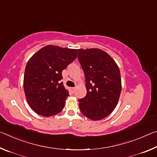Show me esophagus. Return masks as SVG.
Segmentation results:
<instances>
[{
	"instance_id": "esophagus-1",
	"label": "esophagus",
	"mask_w": 157,
	"mask_h": 157,
	"mask_svg": "<svg viewBox=\"0 0 157 157\" xmlns=\"http://www.w3.org/2000/svg\"><path fill=\"white\" fill-rule=\"evenodd\" d=\"M69 91L71 93V94H74L75 92V88H73V87H71L69 88Z\"/></svg>"
}]
</instances>
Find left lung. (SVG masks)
Masks as SVG:
<instances>
[{"label": "left lung", "mask_w": 157, "mask_h": 157, "mask_svg": "<svg viewBox=\"0 0 157 157\" xmlns=\"http://www.w3.org/2000/svg\"><path fill=\"white\" fill-rule=\"evenodd\" d=\"M78 61L85 75L86 95L78 100L81 112L93 121L105 118L118 104L121 92L118 65L98 48L79 49Z\"/></svg>", "instance_id": "left-lung-1"}]
</instances>
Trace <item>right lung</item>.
I'll list each match as a JSON object with an SVG mask.
<instances>
[{
	"label": "right lung",
	"instance_id": "right-lung-1",
	"mask_svg": "<svg viewBox=\"0 0 157 157\" xmlns=\"http://www.w3.org/2000/svg\"><path fill=\"white\" fill-rule=\"evenodd\" d=\"M78 50L48 45L33 55L25 66L23 88L30 107L48 117L62 111L69 94L60 82L62 71L76 59Z\"/></svg>",
	"mask_w": 157,
	"mask_h": 157
}]
</instances>
